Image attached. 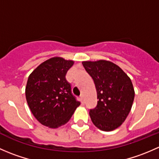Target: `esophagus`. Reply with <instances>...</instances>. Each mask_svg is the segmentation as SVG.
I'll use <instances>...</instances> for the list:
<instances>
[{
    "instance_id": "1",
    "label": "esophagus",
    "mask_w": 159,
    "mask_h": 159,
    "mask_svg": "<svg viewBox=\"0 0 159 159\" xmlns=\"http://www.w3.org/2000/svg\"><path fill=\"white\" fill-rule=\"evenodd\" d=\"M80 101H81V104H84V97H83V96H81V97H80Z\"/></svg>"
}]
</instances>
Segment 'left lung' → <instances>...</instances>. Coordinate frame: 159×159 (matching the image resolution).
I'll return each mask as SVG.
<instances>
[{"instance_id": "8db88e82", "label": "left lung", "mask_w": 159, "mask_h": 159, "mask_svg": "<svg viewBox=\"0 0 159 159\" xmlns=\"http://www.w3.org/2000/svg\"><path fill=\"white\" fill-rule=\"evenodd\" d=\"M82 65L94 80L98 99L96 108L89 111L93 124L105 131L118 129L125 121L134 101L131 79L109 61H87Z\"/></svg>"}]
</instances>
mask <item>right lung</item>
Segmentation results:
<instances>
[{
	"mask_svg": "<svg viewBox=\"0 0 159 159\" xmlns=\"http://www.w3.org/2000/svg\"><path fill=\"white\" fill-rule=\"evenodd\" d=\"M74 61L54 57L38 65L25 88L28 105L41 125L57 129L66 124L80 105L65 78Z\"/></svg>",
	"mask_w": 159,
	"mask_h": 159,
	"instance_id": "obj_1",
	"label": "right lung"
}]
</instances>
